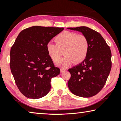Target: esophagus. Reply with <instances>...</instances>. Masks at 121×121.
I'll list each match as a JSON object with an SVG mask.
<instances>
[{"label":"esophagus","instance_id":"34e87169","mask_svg":"<svg viewBox=\"0 0 121 121\" xmlns=\"http://www.w3.org/2000/svg\"><path fill=\"white\" fill-rule=\"evenodd\" d=\"M65 70H66V69H65V68H61L60 69V71H61V73H62V72H65Z\"/></svg>","mask_w":121,"mask_h":121}]
</instances>
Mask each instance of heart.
<instances>
[{
	"instance_id": "obj_1",
	"label": "heart",
	"mask_w": 121,
	"mask_h": 121,
	"mask_svg": "<svg viewBox=\"0 0 121 121\" xmlns=\"http://www.w3.org/2000/svg\"><path fill=\"white\" fill-rule=\"evenodd\" d=\"M55 43L48 42L46 50L49 57L54 62H57L64 51L65 56L58 62L60 66L67 67L74 62L78 64L87 57L89 43L88 38L83 34L69 31H64L55 38Z\"/></svg>"
}]
</instances>
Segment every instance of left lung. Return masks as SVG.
Segmentation results:
<instances>
[{
    "instance_id": "obj_1",
    "label": "left lung",
    "mask_w": 121,
    "mask_h": 121,
    "mask_svg": "<svg viewBox=\"0 0 121 121\" xmlns=\"http://www.w3.org/2000/svg\"><path fill=\"white\" fill-rule=\"evenodd\" d=\"M68 29L81 32L88 38L89 51L82 62L69 68L68 82L70 91L82 97L96 95L104 87L112 68V53L102 35L86 26Z\"/></svg>"
}]
</instances>
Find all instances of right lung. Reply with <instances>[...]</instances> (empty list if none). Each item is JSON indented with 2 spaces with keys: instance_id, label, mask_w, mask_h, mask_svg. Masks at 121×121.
<instances>
[{
  "instance_id": "obj_1",
  "label": "right lung",
  "mask_w": 121,
  "mask_h": 121,
  "mask_svg": "<svg viewBox=\"0 0 121 121\" xmlns=\"http://www.w3.org/2000/svg\"><path fill=\"white\" fill-rule=\"evenodd\" d=\"M64 28L34 26L23 30L10 51L9 66L20 91L37 99L51 89L52 78L60 74L46 50L47 43Z\"/></svg>"
}]
</instances>
